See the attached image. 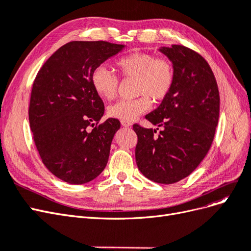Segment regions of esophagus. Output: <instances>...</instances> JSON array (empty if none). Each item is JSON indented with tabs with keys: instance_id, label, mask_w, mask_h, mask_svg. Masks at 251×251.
<instances>
[{
	"instance_id": "obj_1",
	"label": "esophagus",
	"mask_w": 251,
	"mask_h": 251,
	"mask_svg": "<svg viewBox=\"0 0 251 251\" xmlns=\"http://www.w3.org/2000/svg\"><path fill=\"white\" fill-rule=\"evenodd\" d=\"M121 126L128 127V126H131V123H128V121H126V120H121Z\"/></svg>"
}]
</instances>
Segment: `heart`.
Wrapping results in <instances>:
<instances>
[{"label":"heart","instance_id":"obj_1","mask_svg":"<svg viewBox=\"0 0 251 251\" xmlns=\"http://www.w3.org/2000/svg\"><path fill=\"white\" fill-rule=\"evenodd\" d=\"M115 67L123 78H135L134 92L138 97L111 105L108 113L113 118L133 121L151 109V100L160 102L173 89L175 69L173 63L165 57L135 52L117 58ZM91 85L97 95L105 100H113L117 95L119 81L108 68L98 66L91 73Z\"/></svg>","mask_w":251,"mask_h":251}]
</instances>
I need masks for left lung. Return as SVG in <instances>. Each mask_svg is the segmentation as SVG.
<instances>
[{"instance_id":"obj_1","label":"left lung","mask_w":251,"mask_h":251,"mask_svg":"<svg viewBox=\"0 0 251 251\" xmlns=\"http://www.w3.org/2000/svg\"><path fill=\"white\" fill-rule=\"evenodd\" d=\"M175 69L169 96L146 118L161 126L135 124L138 142L136 163L143 176L161 184H172L189 176L206 156L216 133L220 112L217 80L199 53L182 45L159 49ZM158 130V127H157Z\"/></svg>"}]
</instances>
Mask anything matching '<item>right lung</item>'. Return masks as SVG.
Instances as JSON below:
<instances>
[{"label":"right lung","instance_id":"right-lung-1","mask_svg":"<svg viewBox=\"0 0 251 251\" xmlns=\"http://www.w3.org/2000/svg\"><path fill=\"white\" fill-rule=\"evenodd\" d=\"M125 45L70 42L56 50L34 79L29 123L45 166L70 184L92 181L105 168L118 119H100L104 105L91 73Z\"/></svg>","mask_w":251,"mask_h":251}]
</instances>
